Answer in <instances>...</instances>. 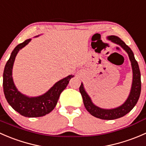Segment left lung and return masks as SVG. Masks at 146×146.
<instances>
[{
  "mask_svg": "<svg viewBox=\"0 0 146 146\" xmlns=\"http://www.w3.org/2000/svg\"><path fill=\"white\" fill-rule=\"evenodd\" d=\"M109 40H111L114 43L117 44L123 48L126 53L128 54L131 63L132 70H133V81H132L131 89L130 94L128 97L127 100L125 101L122 105L119 106L114 109H110V110H106V109H102L98 107V106L95 105L91 100L90 98L83 87V84L81 83L79 90L82 95V100H83L84 105L87 111L94 117L101 119H105V120H112V119H119L120 117H123L126 114L129 112L135 105L136 104L137 102L139 99L140 94L141 90V73L140 69L138 67V62L135 59L133 51L118 36L111 35L107 36Z\"/></svg>",
  "mask_w": 146,
  "mask_h": 146,
  "instance_id": "left-lung-1",
  "label": "left lung"
}]
</instances>
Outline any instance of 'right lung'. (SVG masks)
<instances>
[{"label": "right lung", "mask_w": 146, "mask_h": 146, "mask_svg": "<svg viewBox=\"0 0 146 146\" xmlns=\"http://www.w3.org/2000/svg\"><path fill=\"white\" fill-rule=\"evenodd\" d=\"M30 41L31 39H27L17 45L12 51L4 68L3 85L5 98L13 110L24 117H39L48 114L54 110L61 93L67 87L70 78L74 76L70 75L61 79L54 84L46 93L40 96L30 98L19 92L15 85L12 76L13 64L20 49L25 46Z\"/></svg>", "instance_id": "1"}]
</instances>
